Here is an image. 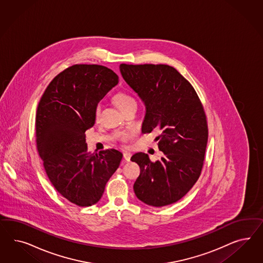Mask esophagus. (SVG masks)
<instances>
[{"mask_svg":"<svg viewBox=\"0 0 263 263\" xmlns=\"http://www.w3.org/2000/svg\"><path fill=\"white\" fill-rule=\"evenodd\" d=\"M123 157H124L125 161L129 162L130 159H131V154H130L129 152H124V153H123Z\"/></svg>","mask_w":263,"mask_h":263,"instance_id":"esophagus-1","label":"esophagus"}]
</instances>
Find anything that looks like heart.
Listing matches in <instances>:
<instances>
[{
  "instance_id": "1",
  "label": "heart",
  "mask_w": 263,
  "mask_h": 263,
  "mask_svg": "<svg viewBox=\"0 0 263 263\" xmlns=\"http://www.w3.org/2000/svg\"><path fill=\"white\" fill-rule=\"evenodd\" d=\"M114 100H115V103L117 104V106L120 108V110L124 109L125 107H127V106L131 105V104H136L135 99L130 95L126 93V92H119V93H117L116 96H115V98H114ZM100 108H101V106H100V104H98L96 106V111H95L96 117L99 115Z\"/></svg>"
}]
</instances>
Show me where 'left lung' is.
<instances>
[{"label":"left lung","mask_w":263,"mask_h":263,"mask_svg":"<svg viewBox=\"0 0 263 263\" xmlns=\"http://www.w3.org/2000/svg\"><path fill=\"white\" fill-rule=\"evenodd\" d=\"M123 79L145 105L142 132L157 130L164 157L152 162L138 152L131 160L141 168L134 183L137 198L152 206L175 203L199 179L208 139L206 116L195 88L167 64H121Z\"/></svg>","instance_id":"1"}]
</instances>
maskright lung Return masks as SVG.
<instances>
[{"instance_id": "obj_1", "label": "right lung", "mask_w": 263, "mask_h": 263, "mask_svg": "<svg viewBox=\"0 0 263 263\" xmlns=\"http://www.w3.org/2000/svg\"><path fill=\"white\" fill-rule=\"evenodd\" d=\"M119 83V76L98 64H74L50 82L35 117L36 148L48 178L64 198L78 206L101 199L122 153L88 151L85 132L96 122L97 104Z\"/></svg>"}]
</instances>
